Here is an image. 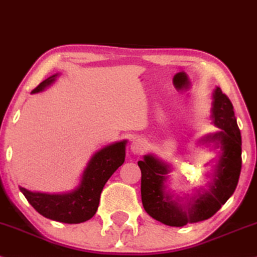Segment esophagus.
I'll return each instance as SVG.
<instances>
[{
    "instance_id": "esophagus-1",
    "label": "esophagus",
    "mask_w": 257,
    "mask_h": 257,
    "mask_svg": "<svg viewBox=\"0 0 257 257\" xmlns=\"http://www.w3.org/2000/svg\"><path fill=\"white\" fill-rule=\"evenodd\" d=\"M145 148H146V145L145 142L140 140V139H137V140H133L131 145V150L134 154H141L145 152Z\"/></svg>"
}]
</instances>
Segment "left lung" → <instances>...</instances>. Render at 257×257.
<instances>
[{"mask_svg":"<svg viewBox=\"0 0 257 257\" xmlns=\"http://www.w3.org/2000/svg\"><path fill=\"white\" fill-rule=\"evenodd\" d=\"M213 120L221 132L205 138V142H215L220 147V157L213 183L208 190L189 200L187 207L172 200L165 193L164 182L169 169L153 156H145L138 162L141 170V200L145 211L153 219L169 226H184L189 222L206 220L214 215L236 190L242 169V138L237 125L233 105L221 89L213 94Z\"/></svg>","mask_w":257,"mask_h":257,"instance_id":"obj_1","label":"left lung"}]
</instances>
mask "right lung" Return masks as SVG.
Here are the masks:
<instances>
[{
    "instance_id": "obj_1",
    "label": "right lung",
    "mask_w": 257,
    "mask_h": 257,
    "mask_svg": "<svg viewBox=\"0 0 257 257\" xmlns=\"http://www.w3.org/2000/svg\"><path fill=\"white\" fill-rule=\"evenodd\" d=\"M56 76L57 74H55L40 82L32 93L43 91L55 81ZM125 142H116L95 153L83 172L81 184L72 193L50 195L32 193L20 187L21 193L39 214L51 220L66 224H79L88 220L97 212L101 190L107 179L124 163Z\"/></svg>"
}]
</instances>
